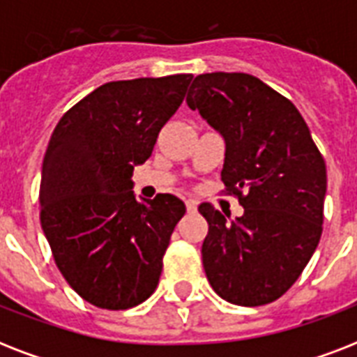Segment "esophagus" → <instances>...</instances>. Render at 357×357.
<instances>
[{"mask_svg": "<svg viewBox=\"0 0 357 357\" xmlns=\"http://www.w3.org/2000/svg\"><path fill=\"white\" fill-rule=\"evenodd\" d=\"M185 206H187V211L195 213L196 209H198V202H196V200H187V202H185Z\"/></svg>", "mask_w": 357, "mask_h": 357, "instance_id": "obj_1", "label": "esophagus"}]
</instances>
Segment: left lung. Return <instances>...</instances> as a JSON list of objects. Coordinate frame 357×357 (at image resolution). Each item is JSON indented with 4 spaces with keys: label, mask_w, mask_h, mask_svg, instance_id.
<instances>
[{
    "label": "left lung",
    "mask_w": 357,
    "mask_h": 357,
    "mask_svg": "<svg viewBox=\"0 0 357 357\" xmlns=\"http://www.w3.org/2000/svg\"><path fill=\"white\" fill-rule=\"evenodd\" d=\"M187 105L226 142L222 181L243 217L211 204L202 261L215 293L246 307L278 300L321 241L326 165L310 128L287 98L250 74L196 75Z\"/></svg>",
    "instance_id": "obj_1"
}]
</instances>
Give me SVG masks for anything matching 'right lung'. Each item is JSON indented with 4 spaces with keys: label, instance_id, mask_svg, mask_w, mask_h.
I'll return each mask as SVG.
<instances>
[{
    "label": "right lung",
    "instance_id": "add662e5",
    "mask_svg": "<svg viewBox=\"0 0 357 357\" xmlns=\"http://www.w3.org/2000/svg\"><path fill=\"white\" fill-rule=\"evenodd\" d=\"M192 75L98 86L59 120L40 179V224L68 285L102 310L150 298L185 215L174 195L137 200L133 170L181 105Z\"/></svg>",
    "mask_w": 357,
    "mask_h": 357
}]
</instances>
